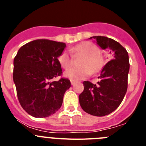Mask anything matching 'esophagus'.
Segmentation results:
<instances>
[{"label": "esophagus", "mask_w": 146, "mask_h": 146, "mask_svg": "<svg viewBox=\"0 0 146 146\" xmlns=\"http://www.w3.org/2000/svg\"><path fill=\"white\" fill-rule=\"evenodd\" d=\"M75 81L74 80H71V84H72V86H74V84H75Z\"/></svg>", "instance_id": "34e87169"}]
</instances>
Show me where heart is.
I'll return each mask as SVG.
<instances>
[{
    "label": "heart",
    "mask_w": 146,
    "mask_h": 146,
    "mask_svg": "<svg viewBox=\"0 0 146 146\" xmlns=\"http://www.w3.org/2000/svg\"><path fill=\"white\" fill-rule=\"evenodd\" d=\"M76 54L85 55L80 62V67H72L64 72V76L72 80L77 81L87 78L92 72H97L103 65L102 58L99 55V48L91 42H82L72 49ZM59 64L64 69L72 66V57L67 51H64L58 56Z\"/></svg>",
    "instance_id": "obj_1"
}]
</instances>
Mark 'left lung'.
Returning a JSON list of instances; mask_svg holds the SVG:
<instances>
[{"mask_svg": "<svg viewBox=\"0 0 146 146\" xmlns=\"http://www.w3.org/2000/svg\"><path fill=\"white\" fill-rule=\"evenodd\" d=\"M102 50H110L112 59L103 67L97 84L84 81V91L79 96L82 109L94 116H104L118 108L128 86L129 55L118 42L105 36H92Z\"/></svg>", "mask_w": 146, "mask_h": 146, "instance_id": "8db88e82", "label": "left lung"}]
</instances>
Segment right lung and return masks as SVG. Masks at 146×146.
<instances>
[{
	"label": "right lung",
	"instance_id": "right-lung-1",
	"mask_svg": "<svg viewBox=\"0 0 146 146\" xmlns=\"http://www.w3.org/2000/svg\"><path fill=\"white\" fill-rule=\"evenodd\" d=\"M66 44L37 39L25 44L14 59L13 80L22 108L35 118H45L60 108L69 80L52 79L61 75L58 56Z\"/></svg>",
	"mask_w": 146,
	"mask_h": 146
}]
</instances>
